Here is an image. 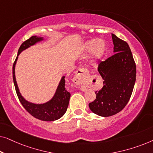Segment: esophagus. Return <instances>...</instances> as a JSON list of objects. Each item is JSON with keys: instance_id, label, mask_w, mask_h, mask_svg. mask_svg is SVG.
I'll return each mask as SVG.
<instances>
[{"instance_id": "obj_1", "label": "esophagus", "mask_w": 153, "mask_h": 153, "mask_svg": "<svg viewBox=\"0 0 153 153\" xmlns=\"http://www.w3.org/2000/svg\"><path fill=\"white\" fill-rule=\"evenodd\" d=\"M89 76V72L87 69L81 68L76 71L75 73L74 78H73V82L75 84L79 85H83L87 81Z\"/></svg>"}]
</instances>
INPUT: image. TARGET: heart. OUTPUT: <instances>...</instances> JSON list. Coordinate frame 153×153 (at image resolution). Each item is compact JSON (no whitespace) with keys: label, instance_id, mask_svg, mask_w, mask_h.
Returning a JSON list of instances; mask_svg holds the SVG:
<instances>
[{"label":"heart","instance_id":"b5f03b06","mask_svg":"<svg viewBox=\"0 0 153 153\" xmlns=\"http://www.w3.org/2000/svg\"><path fill=\"white\" fill-rule=\"evenodd\" d=\"M83 49L85 51H91L92 61L96 62L102 59L106 51V44L104 39H92L83 44Z\"/></svg>","mask_w":153,"mask_h":153}]
</instances>
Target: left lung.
<instances>
[{"instance_id":"8db88e82","label":"left lung","mask_w":153,"mask_h":153,"mask_svg":"<svg viewBox=\"0 0 153 153\" xmlns=\"http://www.w3.org/2000/svg\"><path fill=\"white\" fill-rule=\"evenodd\" d=\"M114 55L98 67L104 86L96 91V99L89 104L92 112L102 117L111 116L128 103L136 81V64L126 42L111 33Z\"/></svg>"}]
</instances>
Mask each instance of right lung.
Returning <instances> with one entry per match:
<instances>
[{
  "label": "right lung",
  "instance_id": "1",
  "mask_svg": "<svg viewBox=\"0 0 153 153\" xmlns=\"http://www.w3.org/2000/svg\"><path fill=\"white\" fill-rule=\"evenodd\" d=\"M44 39H45L43 37L34 35L22 44L19 49L17 56L13 64L12 75H13V81L16 94L25 109L33 117L39 120L43 121H54L60 118L65 114L69 105L71 95L69 92L67 91L65 88V76L61 77L53 97L49 101L41 104H36L29 102L23 97L18 87L15 76V66L19 54L23 51L30 47L31 46L42 42L44 41Z\"/></svg>",
  "mask_w": 153,
  "mask_h": 153
}]
</instances>
